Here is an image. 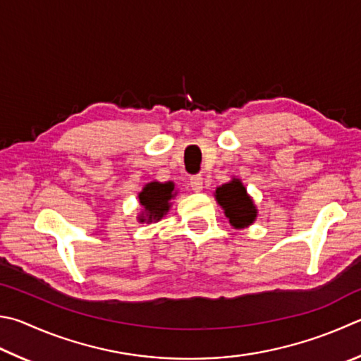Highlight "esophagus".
<instances>
[{
	"label": "esophagus",
	"mask_w": 361,
	"mask_h": 361,
	"mask_svg": "<svg viewBox=\"0 0 361 361\" xmlns=\"http://www.w3.org/2000/svg\"><path fill=\"white\" fill-rule=\"evenodd\" d=\"M189 185L194 189V191H202L203 189V178L200 175H192L191 178H189Z\"/></svg>",
	"instance_id": "34e87169"
}]
</instances>
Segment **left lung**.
I'll list each match as a JSON object with an SVG mask.
<instances>
[{"instance_id": "1", "label": "left lung", "mask_w": 361, "mask_h": 361, "mask_svg": "<svg viewBox=\"0 0 361 361\" xmlns=\"http://www.w3.org/2000/svg\"><path fill=\"white\" fill-rule=\"evenodd\" d=\"M214 197L224 209L228 222L235 228H245L251 226L257 218V208H255L252 199L247 195L243 183L238 178H233L226 185L216 188Z\"/></svg>"}]
</instances>
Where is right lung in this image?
<instances>
[{
  "instance_id": "add662e5",
  "label": "right lung",
  "mask_w": 361,
  "mask_h": 361,
  "mask_svg": "<svg viewBox=\"0 0 361 361\" xmlns=\"http://www.w3.org/2000/svg\"><path fill=\"white\" fill-rule=\"evenodd\" d=\"M175 185L172 181L159 183L152 181L143 186L142 192L139 194L140 205L143 207V212L139 218V222H153L164 218L170 209V200L175 197Z\"/></svg>"
}]
</instances>
